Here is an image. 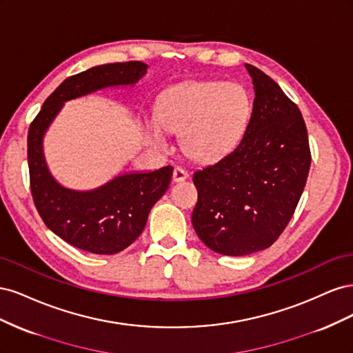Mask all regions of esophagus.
I'll return each instance as SVG.
<instances>
[{"label": "esophagus", "mask_w": 353, "mask_h": 353, "mask_svg": "<svg viewBox=\"0 0 353 353\" xmlns=\"http://www.w3.org/2000/svg\"><path fill=\"white\" fill-rule=\"evenodd\" d=\"M188 178V172L185 169L183 168H174V172H172V181L174 183H183V181H185Z\"/></svg>", "instance_id": "1"}]
</instances>
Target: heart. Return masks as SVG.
<instances>
[{
  "mask_svg": "<svg viewBox=\"0 0 353 353\" xmlns=\"http://www.w3.org/2000/svg\"><path fill=\"white\" fill-rule=\"evenodd\" d=\"M250 113V95L241 83H179L160 97L156 119L147 122V140L156 148H165L163 131L181 132V145L190 157L213 162L240 143Z\"/></svg>",
  "mask_w": 353,
  "mask_h": 353,
  "instance_id": "1",
  "label": "heart"
}]
</instances>
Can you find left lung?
<instances>
[{"label":"left lung","mask_w":353,"mask_h":353,"mask_svg":"<svg viewBox=\"0 0 353 353\" xmlns=\"http://www.w3.org/2000/svg\"><path fill=\"white\" fill-rule=\"evenodd\" d=\"M254 100L240 144L219 162L196 170L193 227L213 252L244 256L281 236L307 179L311 150L297 105L274 79L245 65Z\"/></svg>","instance_id":"8db88e82"}]
</instances>
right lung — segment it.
<instances>
[{"label":"right lung","instance_id":"1","mask_svg":"<svg viewBox=\"0 0 353 353\" xmlns=\"http://www.w3.org/2000/svg\"><path fill=\"white\" fill-rule=\"evenodd\" d=\"M141 61L95 66L63 81L42 104L28 132L30 193L46 225L66 243L95 254H114L143 232L154 203L172 178V166L153 172L125 174L91 191L61 187L51 176L42 153V137L65 101L101 88L132 85L145 74Z\"/></svg>","mask_w":353,"mask_h":353}]
</instances>
